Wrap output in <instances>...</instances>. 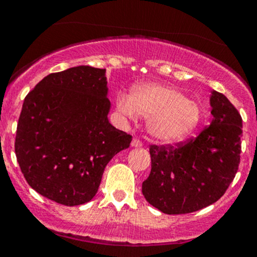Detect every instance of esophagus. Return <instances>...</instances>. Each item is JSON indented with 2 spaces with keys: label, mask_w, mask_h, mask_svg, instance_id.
Masks as SVG:
<instances>
[{
  "label": "esophagus",
  "mask_w": 257,
  "mask_h": 257,
  "mask_svg": "<svg viewBox=\"0 0 257 257\" xmlns=\"http://www.w3.org/2000/svg\"><path fill=\"white\" fill-rule=\"evenodd\" d=\"M132 146L133 147H141V146H143V143H141V141L139 140V139H133Z\"/></svg>",
  "instance_id": "obj_1"
}]
</instances>
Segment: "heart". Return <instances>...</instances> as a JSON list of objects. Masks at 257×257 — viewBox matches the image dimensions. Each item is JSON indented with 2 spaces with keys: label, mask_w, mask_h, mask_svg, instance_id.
Returning a JSON list of instances; mask_svg holds the SVG:
<instances>
[{
  "label": "heart",
  "mask_w": 257,
  "mask_h": 257,
  "mask_svg": "<svg viewBox=\"0 0 257 257\" xmlns=\"http://www.w3.org/2000/svg\"><path fill=\"white\" fill-rule=\"evenodd\" d=\"M117 110L134 119L137 114L149 118L147 131L163 144H174L190 135L202 119V110L181 91L161 83H146L134 88L131 98L119 94Z\"/></svg>",
  "instance_id": "b5f03b06"
}]
</instances>
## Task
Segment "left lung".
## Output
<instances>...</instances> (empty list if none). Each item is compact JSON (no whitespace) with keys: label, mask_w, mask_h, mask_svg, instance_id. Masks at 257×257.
Segmentation results:
<instances>
[{"label":"left lung","mask_w":257,"mask_h":257,"mask_svg":"<svg viewBox=\"0 0 257 257\" xmlns=\"http://www.w3.org/2000/svg\"><path fill=\"white\" fill-rule=\"evenodd\" d=\"M210 125L197 138L173 145H151V173L143 182L150 204L169 215L200 210L219 200L240 162L241 117L219 91L210 96Z\"/></svg>","instance_id":"1"}]
</instances>
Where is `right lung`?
<instances>
[{"label": "right lung", "instance_id": "obj_1", "mask_svg": "<svg viewBox=\"0 0 257 257\" xmlns=\"http://www.w3.org/2000/svg\"><path fill=\"white\" fill-rule=\"evenodd\" d=\"M105 69L76 66L51 73L26 95L16 156L28 184L59 204L93 199L105 167L132 135L108 122Z\"/></svg>", "mask_w": 257, "mask_h": 257}]
</instances>
